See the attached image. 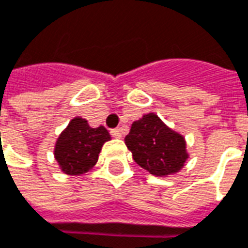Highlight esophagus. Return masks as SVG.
I'll use <instances>...</instances> for the list:
<instances>
[{
  "label": "esophagus",
  "mask_w": 248,
  "mask_h": 248,
  "mask_svg": "<svg viewBox=\"0 0 248 248\" xmlns=\"http://www.w3.org/2000/svg\"><path fill=\"white\" fill-rule=\"evenodd\" d=\"M111 135H112V137H115V139H122V129H112V131H111Z\"/></svg>",
  "instance_id": "1"
}]
</instances>
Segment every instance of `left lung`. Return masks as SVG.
Instances as JSON below:
<instances>
[{
  "mask_svg": "<svg viewBox=\"0 0 248 248\" xmlns=\"http://www.w3.org/2000/svg\"><path fill=\"white\" fill-rule=\"evenodd\" d=\"M124 141L136 163L154 176L179 172L189 158L184 136L171 129L154 112L133 122Z\"/></svg>",
  "mask_w": 248,
  "mask_h": 248,
  "instance_id": "1",
  "label": "left lung"
}]
</instances>
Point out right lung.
<instances>
[{
  "label": "right lung",
  "instance_id": "right-lung-1",
  "mask_svg": "<svg viewBox=\"0 0 248 248\" xmlns=\"http://www.w3.org/2000/svg\"><path fill=\"white\" fill-rule=\"evenodd\" d=\"M109 140L103 125L93 128L86 119L76 116L56 140L53 155L64 174L79 176L95 166L104 142Z\"/></svg>",
  "mask_w": 248,
  "mask_h": 248
}]
</instances>
